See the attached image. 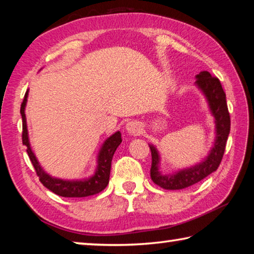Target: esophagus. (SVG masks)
Instances as JSON below:
<instances>
[{
    "instance_id": "1",
    "label": "esophagus",
    "mask_w": 254,
    "mask_h": 254,
    "mask_svg": "<svg viewBox=\"0 0 254 254\" xmlns=\"http://www.w3.org/2000/svg\"><path fill=\"white\" fill-rule=\"evenodd\" d=\"M127 131L128 134L131 135H139L141 133V130H142V127H141L140 122L137 121H130L127 123Z\"/></svg>"
}]
</instances>
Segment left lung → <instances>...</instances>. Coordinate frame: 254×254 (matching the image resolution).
Wrapping results in <instances>:
<instances>
[{
    "instance_id": "8db88e82",
    "label": "left lung",
    "mask_w": 254,
    "mask_h": 254,
    "mask_svg": "<svg viewBox=\"0 0 254 254\" xmlns=\"http://www.w3.org/2000/svg\"><path fill=\"white\" fill-rule=\"evenodd\" d=\"M196 84L204 92L212 113L216 123V140L210 153L199 165L189 169L179 171L175 175H161L159 171V154L153 145H150L151 150V169L150 177L152 182L163 189H184L192 186L208 175L217 170L225 151L226 141L229 137L231 128V118L227 109L225 92L217 77L212 76L208 71H200L196 76Z\"/></svg>"
}]
</instances>
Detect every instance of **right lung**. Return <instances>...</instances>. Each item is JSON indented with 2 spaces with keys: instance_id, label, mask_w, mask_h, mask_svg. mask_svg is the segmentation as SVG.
Wrapping results in <instances>:
<instances>
[{
  "instance_id": "1",
  "label": "right lung",
  "mask_w": 254,
  "mask_h": 254,
  "mask_svg": "<svg viewBox=\"0 0 254 254\" xmlns=\"http://www.w3.org/2000/svg\"><path fill=\"white\" fill-rule=\"evenodd\" d=\"M28 92L25 93L22 104H21L20 113L22 117V143L27 147L28 156L31 160L32 165L36 170V174L39 176V180L46 188H48L55 194L63 197H87L91 195H95L104 190L109 184L110 171H111V162L115 150L122 142L121 133L117 132L107 139L100 151L98 156V165L95 175L93 177L85 180H63L58 178H53L47 175L39 165L36 159L31 148H30L29 139H28V130H27V121H25L24 107L27 103Z\"/></svg>"
}]
</instances>
